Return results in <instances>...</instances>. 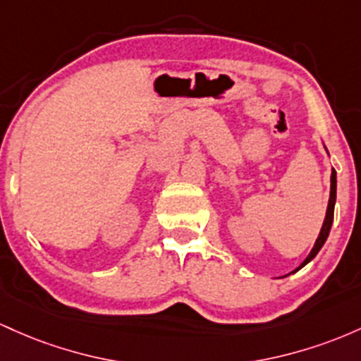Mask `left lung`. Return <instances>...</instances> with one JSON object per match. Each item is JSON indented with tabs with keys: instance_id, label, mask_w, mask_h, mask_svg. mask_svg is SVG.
<instances>
[{
	"instance_id": "left-lung-1",
	"label": "left lung",
	"mask_w": 361,
	"mask_h": 361,
	"mask_svg": "<svg viewBox=\"0 0 361 361\" xmlns=\"http://www.w3.org/2000/svg\"><path fill=\"white\" fill-rule=\"evenodd\" d=\"M326 148V147H324ZM326 152H327V148H326ZM327 155H329V152H327ZM336 185H338V180H336V170L333 169V172H331V192H329V202H327V209H326V218H324V224H322V228H321V232H319V237H317V240H315V244H314V247H312V250H310V254L309 256L305 257V261L302 262L300 264V268L298 269H302L303 266L305 264H309V262L312 261V259H314L315 256H317L319 254V250L322 249V245H324V242L327 240V237H329V232H331V226H333V220H334V204H336ZM298 269H295V271H298ZM293 271V273H295Z\"/></svg>"
}]
</instances>
